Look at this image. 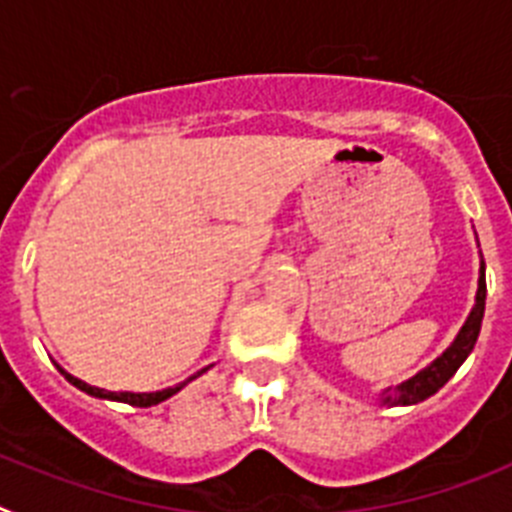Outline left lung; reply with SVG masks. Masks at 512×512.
<instances>
[{
	"label": "left lung",
	"mask_w": 512,
	"mask_h": 512,
	"mask_svg": "<svg viewBox=\"0 0 512 512\" xmlns=\"http://www.w3.org/2000/svg\"><path fill=\"white\" fill-rule=\"evenodd\" d=\"M484 299H487V281H484V262L479 268V288H477V304L471 309L469 319L464 322L461 332L456 335V340L451 342V348H446V353L441 358H435L428 368H422L420 373H415L412 379L402 381L394 389L381 391V404H389V407H397V404H417L422 399L433 397L435 391L441 389L453 373L459 371L461 363L469 358V353L474 350V342H477L479 330H482V317H484Z\"/></svg>",
	"instance_id": "obj_1"
}]
</instances>
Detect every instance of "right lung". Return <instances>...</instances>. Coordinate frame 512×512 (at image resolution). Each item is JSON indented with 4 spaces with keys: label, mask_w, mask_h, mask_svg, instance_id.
Listing matches in <instances>:
<instances>
[{
    "label": "right lung",
    "mask_w": 512,
    "mask_h": 512,
    "mask_svg": "<svg viewBox=\"0 0 512 512\" xmlns=\"http://www.w3.org/2000/svg\"><path fill=\"white\" fill-rule=\"evenodd\" d=\"M211 368V366H208ZM208 368H203V371L193 373L190 379H185L182 384L177 386H170V389H162V391H149V394H133V391H105V389H97V386H90V384H84L82 379H77V376H71V373H66L64 368L59 366V371L64 373V379L69 381V384H74L77 389H82L84 394H90V397H97V399H113V402H123V404H131V407H151V404H159L164 402V399H170L172 394H177V391L182 389L185 384H190L193 379H198L201 373H206Z\"/></svg>",
    "instance_id": "obj_1"
}]
</instances>
